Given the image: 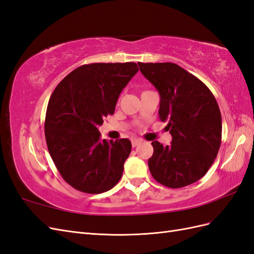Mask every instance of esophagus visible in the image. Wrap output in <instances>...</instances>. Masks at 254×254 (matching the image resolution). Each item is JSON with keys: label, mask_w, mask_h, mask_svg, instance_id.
Instances as JSON below:
<instances>
[{"label": "esophagus", "mask_w": 254, "mask_h": 254, "mask_svg": "<svg viewBox=\"0 0 254 254\" xmlns=\"http://www.w3.org/2000/svg\"><path fill=\"white\" fill-rule=\"evenodd\" d=\"M140 143H141V140H139V139H133V140H131L132 147H135V146H137Z\"/></svg>", "instance_id": "obj_1"}]
</instances>
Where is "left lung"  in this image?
Returning a JSON list of instances; mask_svg holds the SVG:
<instances>
[{"mask_svg":"<svg viewBox=\"0 0 254 254\" xmlns=\"http://www.w3.org/2000/svg\"><path fill=\"white\" fill-rule=\"evenodd\" d=\"M140 71L159 91V119L167 122L170 146L151 142L148 167L155 180L171 189L198 181L210 170L221 143V114L210 89L172 63L142 64Z\"/></svg>","mask_w":254,"mask_h":254,"instance_id":"obj_1","label":"left lung"}]
</instances>
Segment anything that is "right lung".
Instances as JSON below:
<instances>
[{
  "instance_id": "add662e5",
  "label": "right lung",
  "mask_w": 254,
  "mask_h": 254,
  "mask_svg": "<svg viewBox=\"0 0 254 254\" xmlns=\"http://www.w3.org/2000/svg\"><path fill=\"white\" fill-rule=\"evenodd\" d=\"M137 71L134 63L83 64L52 93L45 140L59 174L75 190L101 194L120 181L131 143L102 140L97 126L114 113L122 90Z\"/></svg>"
}]
</instances>
